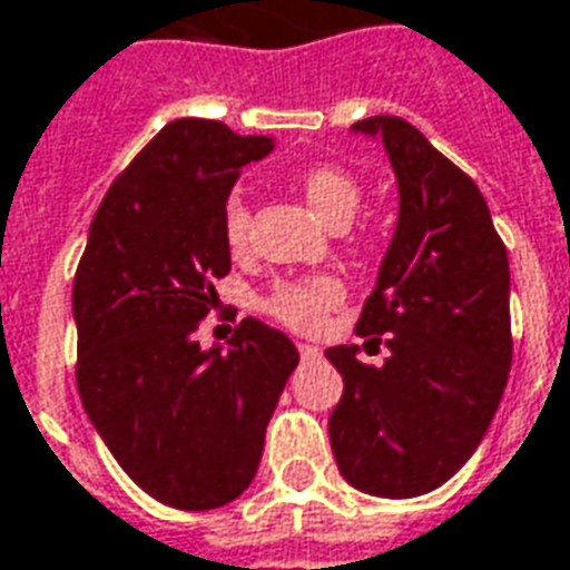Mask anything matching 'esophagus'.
<instances>
[{
    "label": "esophagus",
    "instance_id": "obj_1",
    "mask_svg": "<svg viewBox=\"0 0 570 570\" xmlns=\"http://www.w3.org/2000/svg\"><path fill=\"white\" fill-rule=\"evenodd\" d=\"M297 353H301L304 360H316L323 351H320V347H313V344H297Z\"/></svg>",
    "mask_w": 570,
    "mask_h": 570
}]
</instances>
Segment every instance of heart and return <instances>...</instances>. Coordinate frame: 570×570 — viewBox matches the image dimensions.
<instances>
[{
  "instance_id": "obj_1",
  "label": "heart",
  "mask_w": 570,
  "mask_h": 570,
  "mask_svg": "<svg viewBox=\"0 0 570 570\" xmlns=\"http://www.w3.org/2000/svg\"><path fill=\"white\" fill-rule=\"evenodd\" d=\"M304 198L313 207V214L323 219L325 226H347L353 214L360 210L363 202V188L353 179L351 173L341 170L335 164H320L309 167L301 176ZM223 235L229 247H245L247 242V207L242 195H233L223 207ZM344 301V285L335 276H307L297 282H278L273 292L266 294L263 309L269 316H276L278 323L297 332H313L323 323L328 309H335Z\"/></svg>"
}]
</instances>
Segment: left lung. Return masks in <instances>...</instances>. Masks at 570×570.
<instances>
[{"label":"left lung","instance_id":"8db88e82","mask_svg":"<svg viewBox=\"0 0 570 570\" xmlns=\"http://www.w3.org/2000/svg\"><path fill=\"white\" fill-rule=\"evenodd\" d=\"M397 176L400 214L356 335L384 344L366 366L356 344L325 356L344 379L328 415L337 472L351 488L410 500L441 488L484 441L512 366L509 257L488 202L403 117H366Z\"/></svg>","mask_w":570,"mask_h":570}]
</instances>
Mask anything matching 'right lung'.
<instances>
[{"label": "right lung", "instance_id": "obj_1", "mask_svg": "<svg viewBox=\"0 0 570 570\" xmlns=\"http://www.w3.org/2000/svg\"><path fill=\"white\" fill-rule=\"evenodd\" d=\"M273 139L183 117L160 129L98 204L73 278L77 387L105 446L139 488L204 512L242 497L263 456L297 347L261 320L229 347L195 328L233 269L223 207Z\"/></svg>", "mask_w": 570, "mask_h": 570}]
</instances>
